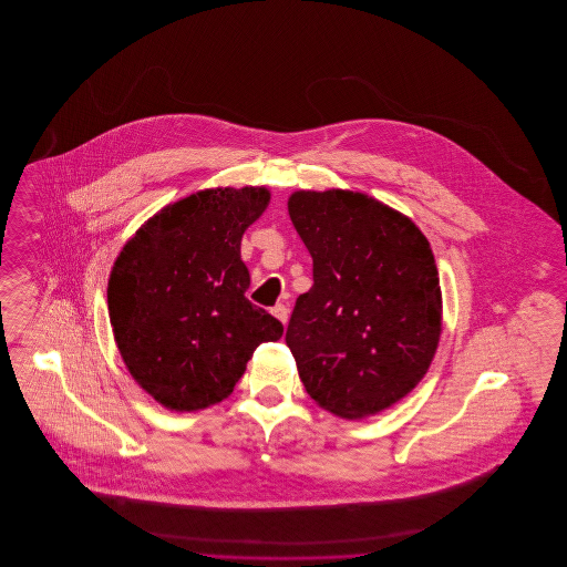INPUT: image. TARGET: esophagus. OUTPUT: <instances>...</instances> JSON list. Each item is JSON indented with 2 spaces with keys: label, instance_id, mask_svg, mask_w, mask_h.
<instances>
[{
  "label": "esophagus",
  "instance_id": "1",
  "mask_svg": "<svg viewBox=\"0 0 567 567\" xmlns=\"http://www.w3.org/2000/svg\"><path fill=\"white\" fill-rule=\"evenodd\" d=\"M271 315L280 321V323L285 324L289 321V308L285 306V303H278V306H274L271 308Z\"/></svg>",
  "mask_w": 567,
  "mask_h": 567
}]
</instances>
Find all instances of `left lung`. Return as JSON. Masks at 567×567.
<instances>
[{
    "label": "left lung",
    "mask_w": 567,
    "mask_h": 567,
    "mask_svg": "<svg viewBox=\"0 0 567 567\" xmlns=\"http://www.w3.org/2000/svg\"><path fill=\"white\" fill-rule=\"evenodd\" d=\"M289 216L315 285L287 327L299 378L342 419L372 416L427 374L442 333L432 246L408 216L354 190H296Z\"/></svg>",
    "instance_id": "left-lung-1"
}]
</instances>
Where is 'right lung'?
I'll return each mask as SVG.
<instances>
[{
  "label": "right lung",
  "instance_id": "add662e5",
  "mask_svg": "<svg viewBox=\"0 0 567 567\" xmlns=\"http://www.w3.org/2000/svg\"><path fill=\"white\" fill-rule=\"evenodd\" d=\"M270 204L266 187L197 190L151 216L109 280L114 342L159 404L195 412L223 402L282 323L246 299L244 231Z\"/></svg>",
  "mask_w": 567,
  "mask_h": 567
}]
</instances>
